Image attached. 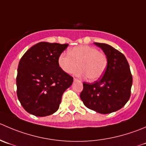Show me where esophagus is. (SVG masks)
Masks as SVG:
<instances>
[{"label":"esophagus","mask_w":146,"mask_h":146,"mask_svg":"<svg viewBox=\"0 0 146 146\" xmlns=\"http://www.w3.org/2000/svg\"><path fill=\"white\" fill-rule=\"evenodd\" d=\"M73 80H74V81H79L78 79H77V78H74L73 79Z\"/></svg>","instance_id":"34e87169"}]
</instances>
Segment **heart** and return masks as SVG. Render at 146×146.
Wrapping results in <instances>:
<instances>
[{
	"mask_svg": "<svg viewBox=\"0 0 146 146\" xmlns=\"http://www.w3.org/2000/svg\"><path fill=\"white\" fill-rule=\"evenodd\" d=\"M58 63L66 73L76 71L78 76H88L90 80L102 77L107 67V57L103 53L88 46H79L69 49L68 54L63 53L58 58Z\"/></svg>",
	"mask_w": 146,
	"mask_h": 146,
	"instance_id": "obj_1",
	"label": "heart"
}]
</instances>
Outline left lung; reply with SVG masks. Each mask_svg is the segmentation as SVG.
I'll return each mask as SVG.
<instances>
[{"label": "left lung", "mask_w": 146, "mask_h": 146, "mask_svg": "<svg viewBox=\"0 0 146 146\" xmlns=\"http://www.w3.org/2000/svg\"><path fill=\"white\" fill-rule=\"evenodd\" d=\"M103 50L108 64L103 77L94 83H84L80 95L88 108L108 114L123 107L131 96L133 78L125 56L106 43H94Z\"/></svg>", "instance_id": "8db88e82"}]
</instances>
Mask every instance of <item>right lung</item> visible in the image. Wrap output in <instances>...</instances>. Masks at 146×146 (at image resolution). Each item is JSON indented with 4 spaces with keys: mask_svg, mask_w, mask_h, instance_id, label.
I'll return each instance as SVG.
<instances>
[{
    "mask_svg": "<svg viewBox=\"0 0 146 146\" xmlns=\"http://www.w3.org/2000/svg\"><path fill=\"white\" fill-rule=\"evenodd\" d=\"M68 44L40 42L28 49L18 64L17 96L25 111L38 117L59 108L65 90L73 78L61 70L58 58Z\"/></svg>",
    "mask_w": 146,
    "mask_h": 146,
    "instance_id": "right-lung-1",
    "label": "right lung"
}]
</instances>
